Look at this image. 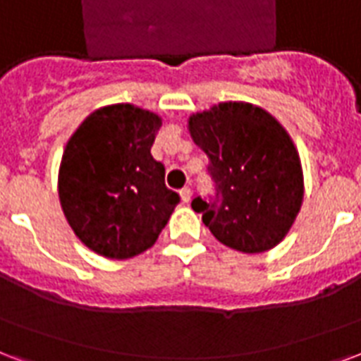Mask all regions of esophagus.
<instances>
[{
    "instance_id": "1",
    "label": "esophagus",
    "mask_w": 361,
    "mask_h": 361,
    "mask_svg": "<svg viewBox=\"0 0 361 361\" xmlns=\"http://www.w3.org/2000/svg\"><path fill=\"white\" fill-rule=\"evenodd\" d=\"M180 200H183L184 203H188L192 200V190L190 188H183V190H180Z\"/></svg>"
}]
</instances>
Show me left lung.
I'll return each mask as SVG.
<instances>
[{
    "label": "left lung",
    "instance_id": "obj_1",
    "mask_svg": "<svg viewBox=\"0 0 361 361\" xmlns=\"http://www.w3.org/2000/svg\"><path fill=\"white\" fill-rule=\"evenodd\" d=\"M188 131L216 184V202L194 197L192 209L226 247L249 255L276 247L305 200L300 156L286 127L264 108L226 100L192 114Z\"/></svg>",
    "mask_w": 361,
    "mask_h": 361
}]
</instances>
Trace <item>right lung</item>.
<instances>
[{"mask_svg":"<svg viewBox=\"0 0 361 361\" xmlns=\"http://www.w3.org/2000/svg\"><path fill=\"white\" fill-rule=\"evenodd\" d=\"M158 114L118 102L100 106L68 139L59 200L70 228L100 257L126 261L150 249L180 202L150 148Z\"/></svg>","mask_w":361,"mask_h":361,"instance_id":"right-lung-1","label":"right lung"}]
</instances>
